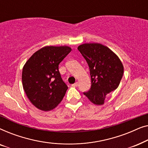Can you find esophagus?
Returning a JSON list of instances; mask_svg holds the SVG:
<instances>
[{
  "label": "esophagus",
  "mask_w": 148,
  "mask_h": 148,
  "mask_svg": "<svg viewBox=\"0 0 148 148\" xmlns=\"http://www.w3.org/2000/svg\"><path fill=\"white\" fill-rule=\"evenodd\" d=\"M77 86H78V82H75V84H73L72 85L73 87H77Z\"/></svg>",
  "instance_id": "34e87169"
}]
</instances>
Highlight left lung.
I'll return each instance as SVG.
<instances>
[{
	"mask_svg": "<svg viewBox=\"0 0 148 148\" xmlns=\"http://www.w3.org/2000/svg\"><path fill=\"white\" fill-rule=\"evenodd\" d=\"M77 49L88 62L92 80L90 90L84 94L93 104H104L106 95L120 84L124 71L122 62L114 52L101 44H83Z\"/></svg>",
	"mask_w": 148,
	"mask_h": 148,
	"instance_id": "1",
	"label": "left lung"
}]
</instances>
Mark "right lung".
<instances>
[{
  "label": "right lung",
  "instance_id": "right-lung-1",
  "mask_svg": "<svg viewBox=\"0 0 148 148\" xmlns=\"http://www.w3.org/2000/svg\"><path fill=\"white\" fill-rule=\"evenodd\" d=\"M71 51L69 46H47L27 60L22 71V84L26 96L34 106L51 110L59 104L68 87L62 81L58 64Z\"/></svg>",
  "mask_w": 148,
  "mask_h": 148
}]
</instances>
